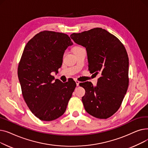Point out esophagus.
Instances as JSON below:
<instances>
[{"instance_id":"1","label":"esophagus","mask_w":148,"mask_h":148,"mask_svg":"<svg viewBox=\"0 0 148 148\" xmlns=\"http://www.w3.org/2000/svg\"><path fill=\"white\" fill-rule=\"evenodd\" d=\"M75 83H76V84H77V86H79V83H80V82L79 81V80H75Z\"/></svg>"}]
</instances>
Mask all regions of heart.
Here are the masks:
<instances>
[{
	"label": "heart",
	"instance_id": "obj_1",
	"mask_svg": "<svg viewBox=\"0 0 148 148\" xmlns=\"http://www.w3.org/2000/svg\"><path fill=\"white\" fill-rule=\"evenodd\" d=\"M83 49V48H82V47H80V46H75V47H74L73 49V51L74 53L77 52L78 51H79V50H80Z\"/></svg>",
	"mask_w": 148,
	"mask_h": 148
}]
</instances>
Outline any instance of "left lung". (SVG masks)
I'll list each match as a JSON object with an SVG mask.
<instances>
[{"mask_svg":"<svg viewBox=\"0 0 148 148\" xmlns=\"http://www.w3.org/2000/svg\"><path fill=\"white\" fill-rule=\"evenodd\" d=\"M70 36L86 47L90 72L101 74L95 87L90 82L80 84L86 91L82 97L84 109L97 118H110L121 107L129 84L125 47L118 38L99 27Z\"/></svg>","mask_w":148,"mask_h":148,"instance_id":"8db88e82","label":"left lung"}]
</instances>
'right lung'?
<instances>
[{"label":"right lung","instance_id":"obj_1","mask_svg":"<svg viewBox=\"0 0 148 148\" xmlns=\"http://www.w3.org/2000/svg\"><path fill=\"white\" fill-rule=\"evenodd\" d=\"M68 35L44 30L26 45L18 66L22 95L32 113L41 121H51L63 114L76 83L53 81L65 50L73 45Z\"/></svg>","mask_w":148,"mask_h":148}]
</instances>
